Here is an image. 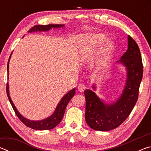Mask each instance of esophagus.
<instances>
[{
	"label": "esophagus",
	"mask_w": 151,
	"mask_h": 151,
	"mask_svg": "<svg viewBox=\"0 0 151 151\" xmlns=\"http://www.w3.org/2000/svg\"><path fill=\"white\" fill-rule=\"evenodd\" d=\"M86 88V85H85V84L81 83L80 85L78 86V91L79 92H81V93H82V92H83L85 90Z\"/></svg>",
	"instance_id": "34e87169"
}]
</instances>
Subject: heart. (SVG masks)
<instances>
[{"mask_svg":"<svg viewBox=\"0 0 151 151\" xmlns=\"http://www.w3.org/2000/svg\"><path fill=\"white\" fill-rule=\"evenodd\" d=\"M106 38L103 34H96L89 35L87 37V45H85V50L86 52H90L96 50L97 48L100 47L106 42ZM113 42L111 41L108 42L105 45V49L103 55V60H106L109 58L110 54L113 49Z\"/></svg>","mask_w":151,"mask_h":151,"instance_id":"obj_1","label":"heart"}]
</instances>
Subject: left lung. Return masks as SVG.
Returning <instances> with one entry per match:
<instances>
[{
  "instance_id": "1",
  "label": "left lung",
  "mask_w": 151,
  "mask_h": 151,
  "mask_svg": "<svg viewBox=\"0 0 151 151\" xmlns=\"http://www.w3.org/2000/svg\"><path fill=\"white\" fill-rule=\"evenodd\" d=\"M117 63L127 69V78L121 96L113 103L107 104L89 89L85 91V120L92 129L108 131L116 129L126 120L136 104L142 81L143 66L139 46L128 36V49ZM93 88L95 90V86Z\"/></svg>"
}]
</instances>
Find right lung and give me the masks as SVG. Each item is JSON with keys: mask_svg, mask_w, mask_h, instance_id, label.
Here are the masks:
<instances>
[{"mask_svg": "<svg viewBox=\"0 0 151 151\" xmlns=\"http://www.w3.org/2000/svg\"><path fill=\"white\" fill-rule=\"evenodd\" d=\"M65 27L64 24H48V25H35L33 27H32L29 30V32H37V31H47L49 30L52 28H60ZM12 53L9 57V60L11 58ZM9 60L8 64H7V71H8V78H9ZM6 94L8 96L9 100L11 103V105L13 108L14 111L16 113L17 116H18L20 121L22 123H24L27 127L31 128L32 129L35 130H40V131H44V130H50L54 129L55 127L60 123L61 120L63 119V117L65 114L66 107L67 104L69 103L70 99L73 98L75 94V88H73V90L68 92L67 94H66L64 96L60 101L58 103L57 106L56 107V109L53 114L50 116L48 117V118L43 119L42 121H31V120L27 119L25 117L22 116L21 114L19 113V112L17 111L16 107H15L13 102L12 101L11 96L9 95V84H6Z\"/></svg>", "mask_w": 151, "mask_h": 151, "instance_id": "right-lung-1", "label": "right lung"}]
</instances>
